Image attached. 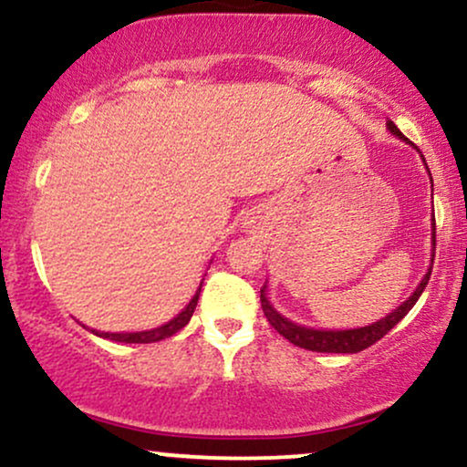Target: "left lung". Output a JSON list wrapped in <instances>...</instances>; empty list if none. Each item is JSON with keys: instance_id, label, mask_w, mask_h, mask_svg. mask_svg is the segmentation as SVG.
I'll use <instances>...</instances> for the list:
<instances>
[{"instance_id": "1", "label": "left lung", "mask_w": 467, "mask_h": 467, "mask_svg": "<svg viewBox=\"0 0 467 467\" xmlns=\"http://www.w3.org/2000/svg\"><path fill=\"white\" fill-rule=\"evenodd\" d=\"M387 127L393 136L400 138V140L409 142V138H404V133H401L398 127L393 125V120H389ZM423 162H426V160H423ZM428 173H431V171H428ZM431 182H432V178H431ZM435 241H437L435 239V215H432V261H435ZM431 272H432V265L428 267L426 276L421 278L420 285H417L415 292L410 294L409 301L401 303L398 309H393V312H390L389 316H384V318L378 320V323L367 325V327H358V329L327 331V329H312V327H303V325L292 323V320H287L285 316L278 314L276 309L270 305V301H267V296H265L267 285H264V289H261V307H264L267 323L275 327V329L283 337H287L292 345L301 347V349L318 351V353H358V351L368 349V347L375 345L378 340H382V337L387 336L389 331L393 329V327L410 312L412 305L420 301L421 292L426 289L428 281H431Z\"/></svg>"}]
</instances>
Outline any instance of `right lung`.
<instances>
[{
    "mask_svg": "<svg viewBox=\"0 0 467 467\" xmlns=\"http://www.w3.org/2000/svg\"><path fill=\"white\" fill-rule=\"evenodd\" d=\"M200 292H202V283L200 287H197L195 296L191 298V303L186 305L182 312L175 316V318H171L169 323H164L162 327H155V329H149V331H133V334H109V331H94L92 334L100 336V337H107V340H116V342H130V345H147V342H158V340H164V337L178 334L182 327L189 325L192 312H195L197 307V298H200Z\"/></svg>",
    "mask_w": 467,
    "mask_h": 467,
    "instance_id": "right-lung-1",
    "label": "right lung"
}]
</instances>
